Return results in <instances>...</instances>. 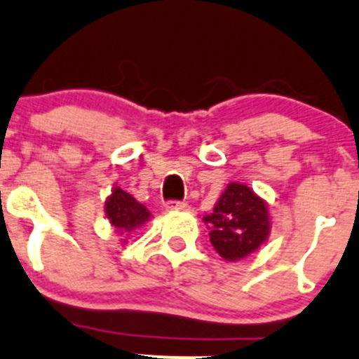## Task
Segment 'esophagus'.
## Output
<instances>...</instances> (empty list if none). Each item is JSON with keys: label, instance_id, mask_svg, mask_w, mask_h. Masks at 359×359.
<instances>
[{"label": "esophagus", "instance_id": "1", "mask_svg": "<svg viewBox=\"0 0 359 359\" xmlns=\"http://www.w3.org/2000/svg\"><path fill=\"white\" fill-rule=\"evenodd\" d=\"M165 209H168V211H183V209H188V204L180 201H169L165 202Z\"/></svg>", "mask_w": 359, "mask_h": 359}]
</instances>
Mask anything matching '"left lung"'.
Segmentation results:
<instances>
[{"instance_id": "1", "label": "left lung", "mask_w": 359, "mask_h": 359, "mask_svg": "<svg viewBox=\"0 0 359 359\" xmlns=\"http://www.w3.org/2000/svg\"><path fill=\"white\" fill-rule=\"evenodd\" d=\"M202 219L209 229L212 248L226 262L243 260L260 250L272 229L267 201L236 181L226 184L212 212Z\"/></svg>"}]
</instances>
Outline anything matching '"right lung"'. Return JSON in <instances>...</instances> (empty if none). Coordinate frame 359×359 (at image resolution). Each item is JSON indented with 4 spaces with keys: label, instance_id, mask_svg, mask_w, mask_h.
I'll return each instance as SVG.
<instances>
[{
    "label": "right lung",
    "instance_id": "right-lung-1",
    "mask_svg": "<svg viewBox=\"0 0 359 359\" xmlns=\"http://www.w3.org/2000/svg\"><path fill=\"white\" fill-rule=\"evenodd\" d=\"M104 212L115 232L126 236V239H122L123 244L127 243V237H130V233L141 229L151 218V212L148 211L147 205L137 202L133 195L116 184L113 187L111 194L106 197Z\"/></svg>",
    "mask_w": 359,
    "mask_h": 359
}]
</instances>
